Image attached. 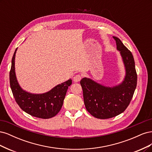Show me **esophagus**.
Instances as JSON below:
<instances>
[{
	"mask_svg": "<svg viewBox=\"0 0 152 152\" xmlns=\"http://www.w3.org/2000/svg\"><path fill=\"white\" fill-rule=\"evenodd\" d=\"M82 75H80V74H77L74 76V77H73V80H74L75 82H79L81 79H82Z\"/></svg>",
	"mask_w": 152,
	"mask_h": 152,
	"instance_id": "34e87169",
	"label": "esophagus"
}]
</instances>
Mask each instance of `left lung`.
<instances>
[{"instance_id":"obj_1","label":"left lung","mask_w":152,"mask_h":152,"mask_svg":"<svg viewBox=\"0 0 152 152\" xmlns=\"http://www.w3.org/2000/svg\"><path fill=\"white\" fill-rule=\"evenodd\" d=\"M113 39L126 67V75L122 83L113 87H104L87 78H83L80 82L86 110L100 119L112 118L125 111L137 85L135 63L131 52L118 38L113 37Z\"/></svg>"}]
</instances>
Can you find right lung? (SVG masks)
<instances>
[{"mask_svg":"<svg viewBox=\"0 0 152 152\" xmlns=\"http://www.w3.org/2000/svg\"><path fill=\"white\" fill-rule=\"evenodd\" d=\"M16 49L12 58L10 72V86L17 104L26 113L40 118H50L60 111L68 86L72 82L70 79L54 87L48 93L34 94L23 90L18 83L15 75V59Z\"/></svg>","mask_w":152,"mask_h":152,"instance_id":"1","label":"right lung"}]
</instances>
